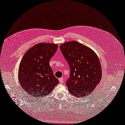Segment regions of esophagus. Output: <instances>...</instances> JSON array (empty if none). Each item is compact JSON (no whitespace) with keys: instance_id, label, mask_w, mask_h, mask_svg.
Returning a JSON list of instances; mask_svg holds the SVG:
<instances>
[{"instance_id":"obj_1","label":"esophagus","mask_w":125,"mask_h":125,"mask_svg":"<svg viewBox=\"0 0 125 125\" xmlns=\"http://www.w3.org/2000/svg\"><path fill=\"white\" fill-rule=\"evenodd\" d=\"M59 82L60 83H62L63 82V79L62 78H60L59 79Z\"/></svg>"}]
</instances>
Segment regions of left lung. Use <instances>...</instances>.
<instances>
[{
    "instance_id": "1",
    "label": "left lung",
    "mask_w": 125,
    "mask_h": 125,
    "mask_svg": "<svg viewBox=\"0 0 125 125\" xmlns=\"http://www.w3.org/2000/svg\"><path fill=\"white\" fill-rule=\"evenodd\" d=\"M60 48L70 69L66 82L69 92L73 96L85 97L95 90L101 78V67L93 50L76 41L68 42Z\"/></svg>"
}]
</instances>
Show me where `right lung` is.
<instances>
[{
	"label": "right lung",
	"mask_w": 125,
	"mask_h": 125,
	"mask_svg": "<svg viewBox=\"0 0 125 125\" xmlns=\"http://www.w3.org/2000/svg\"><path fill=\"white\" fill-rule=\"evenodd\" d=\"M57 49V44L39 43L28 50L22 58L18 79L22 89L31 96L47 95L59 83L49 65Z\"/></svg>",
	"instance_id": "1"
}]
</instances>
